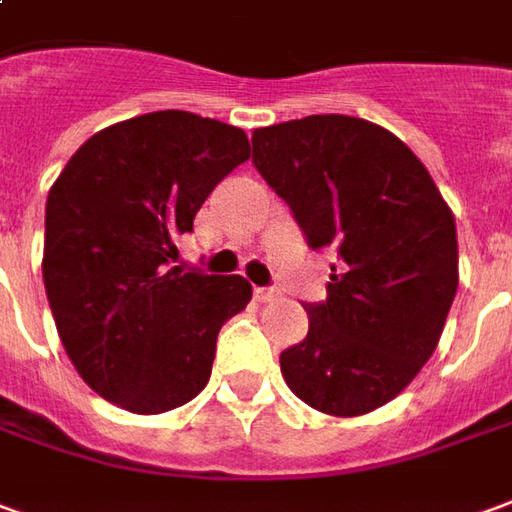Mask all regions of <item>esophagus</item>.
Segmentation results:
<instances>
[{
    "mask_svg": "<svg viewBox=\"0 0 512 512\" xmlns=\"http://www.w3.org/2000/svg\"><path fill=\"white\" fill-rule=\"evenodd\" d=\"M253 295H256V301L267 303V301H276L281 292H278L276 287H256V290H253Z\"/></svg>",
    "mask_w": 512,
    "mask_h": 512,
    "instance_id": "esophagus-1",
    "label": "esophagus"
}]
</instances>
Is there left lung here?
<instances>
[{
  "label": "left lung",
  "instance_id": "1",
  "mask_svg": "<svg viewBox=\"0 0 512 512\" xmlns=\"http://www.w3.org/2000/svg\"><path fill=\"white\" fill-rule=\"evenodd\" d=\"M253 167L312 250L331 248L326 301L281 373L309 407L365 415L438 348L457 292V225L407 144L373 122L317 114L253 130Z\"/></svg>",
  "mask_w": 512,
  "mask_h": 512
}]
</instances>
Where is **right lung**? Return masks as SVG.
Instances as JSON below:
<instances>
[{"label":"right lung","mask_w":512,"mask_h":512,"mask_svg":"<svg viewBox=\"0 0 512 512\" xmlns=\"http://www.w3.org/2000/svg\"><path fill=\"white\" fill-rule=\"evenodd\" d=\"M250 158L245 130L155 111L100 130L47 197L44 287L83 382L139 415L206 387L222 323L250 301L242 276L175 267V239Z\"/></svg>","instance_id":"obj_1"}]
</instances>
